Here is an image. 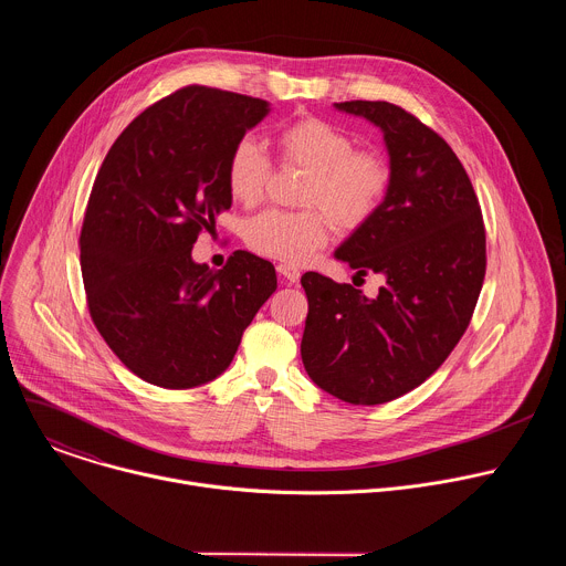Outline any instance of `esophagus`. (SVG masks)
I'll use <instances>...</instances> for the list:
<instances>
[{
  "mask_svg": "<svg viewBox=\"0 0 566 566\" xmlns=\"http://www.w3.org/2000/svg\"><path fill=\"white\" fill-rule=\"evenodd\" d=\"M277 273H280V277H282L284 282H289V284H295V282L300 280V275H302L295 266H289V264H280V266H277Z\"/></svg>",
  "mask_w": 566,
  "mask_h": 566,
  "instance_id": "1",
  "label": "esophagus"
}]
</instances>
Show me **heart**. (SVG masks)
Wrapping results in <instances>:
<instances>
[{
	"mask_svg": "<svg viewBox=\"0 0 566 566\" xmlns=\"http://www.w3.org/2000/svg\"><path fill=\"white\" fill-rule=\"evenodd\" d=\"M280 164L308 172L302 184L304 210H266L247 226L249 247L284 264H304L329 241L332 226L352 232L382 206L391 186V166L378 149L356 147V138L317 116L284 123L273 134ZM271 158L251 140H237L226 158L228 195L253 206L271 177Z\"/></svg>",
	"mask_w": 566,
	"mask_h": 566,
	"instance_id": "heart-1",
	"label": "heart"
}]
</instances>
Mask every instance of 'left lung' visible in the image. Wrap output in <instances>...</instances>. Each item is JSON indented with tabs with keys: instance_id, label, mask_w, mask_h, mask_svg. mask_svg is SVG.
<instances>
[{
	"instance_id": "1",
	"label": "left lung",
	"mask_w": 566,
	"mask_h": 566,
	"mask_svg": "<svg viewBox=\"0 0 566 566\" xmlns=\"http://www.w3.org/2000/svg\"><path fill=\"white\" fill-rule=\"evenodd\" d=\"M385 136L391 186L378 212L336 258L385 284L304 273L302 363L311 380L352 406H380L430 378L465 334L486 275V228L452 147L415 114L385 101L336 103Z\"/></svg>"
}]
</instances>
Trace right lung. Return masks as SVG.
I'll use <instances>...</instances> for the list:
<instances>
[{"label": "right lung", "instance_id": "add662e5", "mask_svg": "<svg viewBox=\"0 0 566 566\" xmlns=\"http://www.w3.org/2000/svg\"><path fill=\"white\" fill-rule=\"evenodd\" d=\"M269 103L190 85L138 114L107 151L80 230L96 329L145 382L188 389L217 378L277 289L271 262L234 251L221 271L192 247L228 210L230 147Z\"/></svg>", "mask_w": 566, "mask_h": 566}]
</instances>
